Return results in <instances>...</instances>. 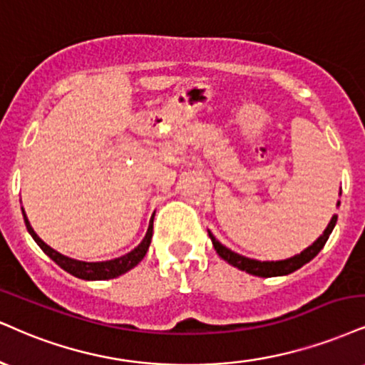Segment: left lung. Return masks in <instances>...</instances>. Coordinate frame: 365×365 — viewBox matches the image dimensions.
Segmentation results:
<instances>
[{
    "label": "left lung",
    "mask_w": 365,
    "mask_h": 365,
    "mask_svg": "<svg viewBox=\"0 0 365 365\" xmlns=\"http://www.w3.org/2000/svg\"><path fill=\"white\" fill-rule=\"evenodd\" d=\"M338 205H340V202H338ZM335 225H336V216H333L331 221L328 222L327 230L323 231V235L319 236V238L316 240L311 247L306 248L304 252H301L299 255H296V257L287 258V260H279V262L252 260V258L243 257V255L231 252V250L226 248L225 245L219 243L210 231H209V236H210V240H212L214 250H216L219 257H221L222 260H226L227 263H231L232 267L248 272V274H252V275H258V277H275V275L292 274V272H296L297 269H301L302 265H306V263L313 260L316 255L322 252V248L324 247V243H327L328 238H330Z\"/></svg>",
    "instance_id": "1"
}]
</instances>
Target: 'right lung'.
Listing matches in <instances>:
<instances>
[{"mask_svg": "<svg viewBox=\"0 0 365 365\" xmlns=\"http://www.w3.org/2000/svg\"><path fill=\"white\" fill-rule=\"evenodd\" d=\"M24 219H25V226H27L29 232L32 235L35 243L42 248V252L46 253L47 257H51L52 260L61 267V269L68 272V274L74 275V277L83 279V280L115 279L118 275L125 274V272L134 269V267L138 265L144 257H146L149 243H151V238H153V221H151L149 222L148 232L146 236H144V240L140 241L133 252L124 255V257L113 258V260H107V262H81V260H74V258L64 257V255H61L59 252H56V250H52L49 245L43 243V241L37 236V232L32 230V226H30L29 219L25 216V210H24Z\"/></svg>", "mask_w": 365, "mask_h": 365, "instance_id": "obj_1", "label": "right lung"}]
</instances>
